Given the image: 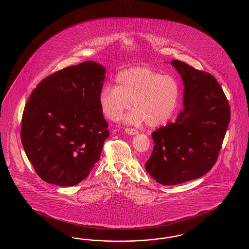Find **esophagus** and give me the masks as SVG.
I'll list each match as a JSON object with an SVG mask.
<instances>
[{
  "label": "esophagus",
  "mask_w": 249,
  "mask_h": 249,
  "mask_svg": "<svg viewBox=\"0 0 249 249\" xmlns=\"http://www.w3.org/2000/svg\"><path fill=\"white\" fill-rule=\"evenodd\" d=\"M125 131L130 134V135H135L138 133V130H135V129H131V128H126Z\"/></svg>",
  "instance_id": "34e87169"
}]
</instances>
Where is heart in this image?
Here are the masks:
<instances>
[{"label": "heart", "instance_id": "heart-1", "mask_svg": "<svg viewBox=\"0 0 249 249\" xmlns=\"http://www.w3.org/2000/svg\"><path fill=\"white\" fill-rule=\"evenodd\" d=\"M117 86L107 84L99 97L102 112L107 119L119 120L123 113L129 124H140L144 120L148 127L154 128L166 123L178 107L180 87L170 74L145 66H136L119 72Z\"/></svg>", "mask_w": 249, "mask_h": 249}]
</instances>
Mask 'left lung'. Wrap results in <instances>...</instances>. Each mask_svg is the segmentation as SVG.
Instances as JSON below:
<instances>
[{
	"mask_svg": "<svg viewBox=\"0 0 249 249\" xmlns=\"http://www.w3.org/2000/svg\"><path fill=\"white\" fill-rule=\"evenodd\" d=\"M171 63L184 83V109L176 122L152 133L154 148L144 164L165 186L200 178L212 169L231 120L229 102L212 74L178 59Z\"/></svg>",
	"mask_w": 249,
	"mask_h": 249,
	"instance_id": "obj_1",
	"label": "left lung"
}]
</instances>
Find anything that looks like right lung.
<instances>
[{
    "mask_svg": "<svg viewBox=\"0 0 249 249\" xmlns=\"http://www.w3.org/2000/svg\"><path fill=\"white\" fill-rule=\"evenodd\" d=\"M106 68L88 60L37 85L24 108L20 137L45 182L70 187L87 178L109 136L99 97Z\"/></svg>",
    "mask_w": 249,
    "mask_h": 249,
    "instance_id": "1",
    "label": "right lung"
}]
</instances>
